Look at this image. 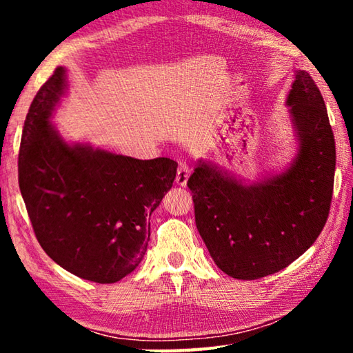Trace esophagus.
Here are the masks:
<instances>
[{
    "label": "esophagus",
    "mask_w": 353,
    "mask_h": 353,
    "mask_svg": "<svg viewBox=\"0 0 353 353\" xmlns=\"http://www.w3.org/2000/svg\"><path fill=\"white\" fill-rule=\"evenodd\" d=\"M190 177V168L188 165L185 162L179 163V168H177V174H176V182L177 185H181V187H187V181Z\"/></svg>",
    "instance_id": "esophagus-1"
}]
</instances>
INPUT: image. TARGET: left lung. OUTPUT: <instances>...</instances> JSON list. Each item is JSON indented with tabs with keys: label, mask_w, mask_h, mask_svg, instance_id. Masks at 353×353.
I'll use <instances>...</instances> for the list:
<instances>
[{
	"label": "left lung",
	"mask_w": 353,
	"mask_h": 353,
	"mask_svg": "<svg viewBox=\"0 0 353 353\" xmlns=\"http://www.w3.org/2000/svg\"><path fill=\"white\" fill-rule=\"evenodd\" d=\"M286 105L299 149L283 172L248 185L199 160L187 182L199 235L234 279H261L291 265L330 212L336 149L324 98L307 71L296 70Z\"/></svg>",
	"instance_id": "obj_1"
}]
</instances>
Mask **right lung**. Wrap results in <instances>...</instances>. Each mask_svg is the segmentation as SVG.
<instances>
[{
  "mask_svg": "<svg viewBox=\"0 0 353 353\" xmlns=\"http://www.w3.org/2000/svg\"><path fill=\"white\" fill-rule=\"evenodd\" d=\"M65 88V68L57 67L29 107L19 154L20 191L48 256L81 279L115 283L145 256L151 214L172 187L177 163L68 145L51 124Z\"/></svg>",
  "mask_w": 353,
  "mask_h": 353,
  "instance_id": "add662e5",
  "label": "right lung"
}]
</instances>
